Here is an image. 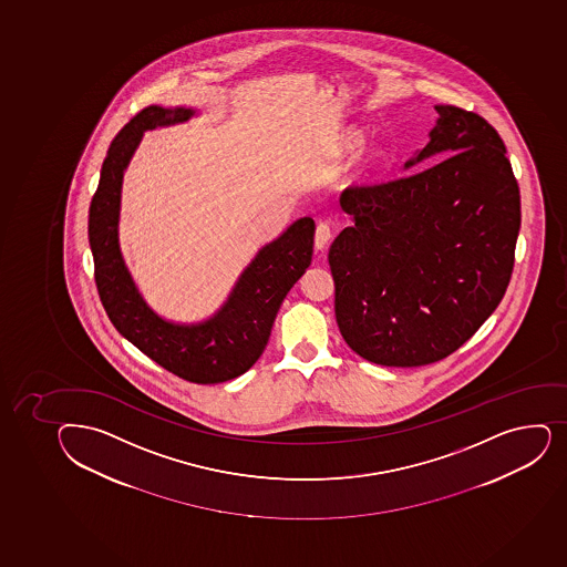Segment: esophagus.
<instances>
[{
    "mask_svg": "<svg viewBox=\"0 0 567 567\" xmlns=\"http://www.w3.org/2000/svg\"><path fill=\"white\" fill-rule=\"evenodd\" d=\"M333 238V230H331V225L328 221L318 223V227H316L315 234V246L318 251H323L326 247L329 246V241Z\"/></svg>",
    "mask_w": 567,
    "mask_h": 567,
    "instance_id": "esophagus-1",
    "label": "esophagus"
}]
</instances>
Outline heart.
I'll use <instances>...</instances> for the list:
<instances>
[{"label": "heart", "instance_id": "heart-1", "mask_svg": "<svg viewBox=\"0 0 567 567\" xmlns=\"http://www.w3.org/2000/svg\"><path fill=\"white\" fill-rule=\"evenodd\" d=\"M362 135L359 132H346L342 137H340L339 143V152L340 154H348V152H353L362 145ZM385 154L381 151H372L368 154L367 159H364V164L361 167V175L364 178H374L378 173H380L381 167L385 165Z\"/></svg>", "mask_w": 567, "mask_h": 567}]
</instances>
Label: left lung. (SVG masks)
<instances>
[{"label":"left lung","instance_id":"8db88e82","mask_svg":"<svg viewBox=\"0 0 567 567\" xmlns=\"http://www.w3.org/2000/svg\"><path fill=\"white\" fill-rule=\"evenodd\" d=\"M437 124L405 169L351 187L353 225L329 249L346 344L383 367H422L465 344L503 301L520 227L519 186L501 135L478 113L435 105Z\"/></svg>","mask_w":567,"mask_h":567}]
</instances>
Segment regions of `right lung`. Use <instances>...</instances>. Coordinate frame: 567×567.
I'll return each instance as SVG.
<instances>
[{"mask_svg":"<svg viewBox=\"0 0 567 567\" xmlns=\"http://www.w3.org/2000/svg\"><path fill=\"white\" fill-rule=\"evenodd\" d=\"M193 115L189 107L148 105L115 135L89 206V246L100 301L118 333L182 380L212 385L238 378L262 355L280 303L312 260L315 221L301 217L262 247L210 320L186 326L159 318L141 298L118 247L123 175L146 130Z\"/></svg>","mask_w":567,"mask_h":567,"instance_id":"right-lung-1","label":"right lung"}]
</instances>
